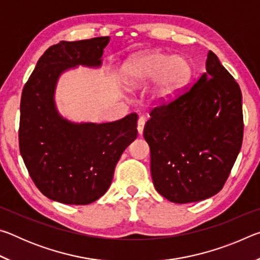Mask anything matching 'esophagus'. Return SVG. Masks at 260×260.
Masks as SVG:
<instances>
[{
    "label": "esophagus",
    "instance_id": "1",
    "mask_svg": "<svg viewBox=\"0 0 260 260\" xmlns=\"http://www.w3.org/2000/svg\"><path fill=\"white\" fill-rule=\"evenodd\" d=\"M144 125H146V118L140 117L139 118V121H138V132H139V134H142L143 133Z\"/></svg>",
    "mask_w": 260,
    "mask_h": 260
}]
</instances>
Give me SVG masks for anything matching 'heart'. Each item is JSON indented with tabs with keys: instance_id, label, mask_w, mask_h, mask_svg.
<instances>
[{
	"instance_id": "b5f03b06",
	"label": "heart",
	"mask_w": 260,
	"mask_h": 260,
	"mask_svg": "<svg viewBox=\"0 0 260 260\" xmlns=\"http://www.w3.org/2000/svg\"><path fill=\"white\" fill-rule=\"evenodd\" d=\"M192 77L190 60L160 50L143 51L126 61L121 68L125 85L133 88L149 87L150 98L156 103H165L181 93Z\"/></svg>"
}]
</instances>
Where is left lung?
Here are the masks:
<instances>
[{"label": "left lung", "instance_id": "left-lung-1", "mask_svg": "<svg viewBox=\"0 0 260 260\" xmlns=\"http://www.w3.org/2000/svg\"><path fill=\"white\" fill-rule=\"evenodd\" d=\"M205 67L186 91L151 110L143 129L155 188L179 204L221 190L243 141L239 83L212 51Z\"/></svg>", "mask_w": 260, "mask_h": 260}]
</instances>
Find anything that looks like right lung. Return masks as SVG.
<instances>
[{"instance_id":"obj_1","label":"right lung","mask_w":260,"mask_h":260,"mask_svg":"<svg viewBox=\"0 0 260 260\" xmlns=\"http://www.w3.org/2000/svg\"><path fill=\"white\" fill-rule=\"evenodd\" d=\"M109 41L101 37L48 48L21 93L20 155L39 190L59 203L86 205L103 196L121 153L138 136L135 112L105 124H74L56 109L60 74L77 65L101 67Z\"/></svg>"}]
</instances>
